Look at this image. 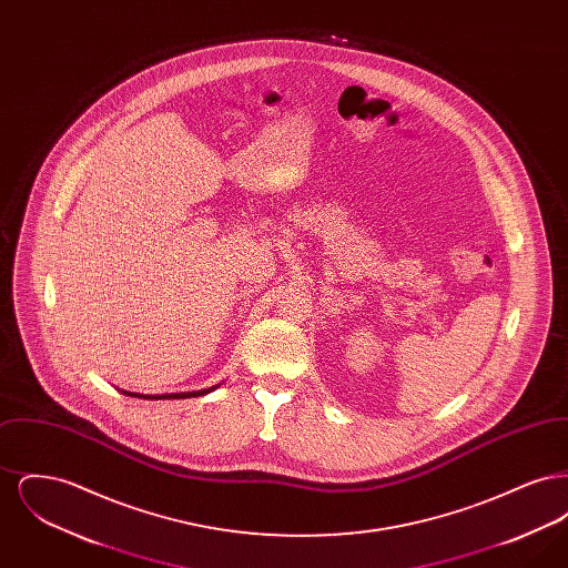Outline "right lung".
Wrapping results in <instances>:
<instances>
[{
    "instance_id": "1",
    "label": "right lung",
    "mask_w": 568,
    "mask_h": 568,
    "mask_svg": "<svg viewBox=\"0 0 568 568\" xmlns=\"http://www.w3.org/2000/svg\"><path fill=\"white\" fill-rule=\"evenodd\" d=\"M221 385V383H219ZM219 385H213L209 389H200V392H181V394H158V396H149V394H134V392H123L128 396H134V398H144V400H179V398H191V396H204V394H211L213 389H216Z\"/></svg>"
}]
</instances>
